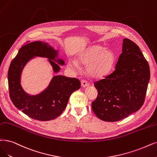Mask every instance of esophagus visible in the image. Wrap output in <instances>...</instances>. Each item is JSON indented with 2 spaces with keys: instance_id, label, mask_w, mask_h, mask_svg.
Masks as SVG:
<instances>
[{
  "instance_id": "34e87169",
  "label": "esophagus",
  "mask_w": 157,
  "mask_h": 157,
  "mask_svg": "<svg viewBox=\"0 0 157 157\" xmlns=\"http://www.w3.org/2000/svg\"><path fill=\"white\" fill-rule=\"evenodd\" d=\"M82 85L83 87H86V86H88L89 85V83L86 82L85 80H82Z\"/></svg>"
}]
</instances>
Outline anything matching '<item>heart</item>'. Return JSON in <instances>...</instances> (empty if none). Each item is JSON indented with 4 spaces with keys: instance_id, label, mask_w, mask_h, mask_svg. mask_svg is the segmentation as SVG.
<instances>
[{
    "instance_id": "1",
    "label": "heart",
    "mask_w": 157,
    "mask_h": 157,
    "mask_svg": "<svg viewBox=\"0 0 157 157\" xmlns=\"http://www.w3.org/2000/svg\"><path fill=\"white\" fill-rule=\"evenodd\" d=\"M114 59V54L111 50L100 45H93L77 56V62L74 59H69L68 66L72 71L77 72L79 69V62L86 65V72L89 76L98 78L109 72Z\"/></svg>"
}]
</instances>
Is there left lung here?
<instances>
[{"mask_svg":"<svg viewBox=\"0 0 157 157\" xmlns=\"http://www.w3.org/2000/svg\"><path fill=\"white\" fill-rule=\"evenodd\" d=\"M149 79V64L140 48L124 39L114 71L94 83L98 95L92 103L94 113L101 120L117 121L138 111L144 102Z\"/></svg>","mask_w":157,"mask_h":157,"instance_id":"1","label":"left lung"}]
</instances>
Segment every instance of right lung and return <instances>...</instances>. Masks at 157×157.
I'll use <instances>...</instances> for the list:
<instances>
[{
	"instance_id": "right-lung-1",
	"label": "right lung",
	"mask_w": 157,
	"mask_h": 157,
	"mask_svg": "<svg viewBox=\"0 0 157 157\" xmlns=\"http://www.w3.org/2000/svg\"><path fill=\"white\" fill-rule=\"evenodd\" d=\"M36 57L47 58L55 74L60 71L59 64L65 65L59 50L50 43L36 41L24 45L11 61L8 70L10 96L13 105L29 117L39 121H50L61 114L72 92L81 88V83L76 78L57 75L40 93L35 95L27 93L21 85V75L27 63Z\"/></svg>"
}]
</instances>
